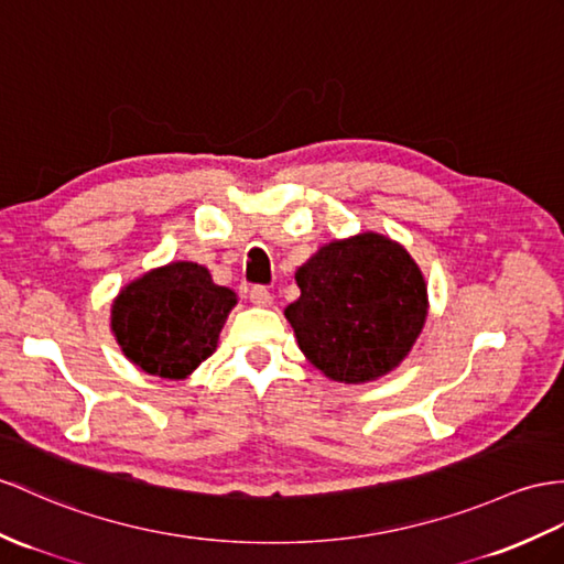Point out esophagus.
I'll return each instance as SVG.
<instances>
[{
    "label": "esophagus",
    "instance_id": "esophagus-1",
    "mask_svg": "<svg viewBox=\"0 0 564 564\" xmlns=\"http://www.w3.org/2000/svg\"><path fill=\"white\" fill-rule=\"evenodd\" d=\"M249 299H251V304L253 306H270L272 304V294H270V290L268 286H263V284H256L253 290H251V294H249Z\"/></svg>",
    "mask_w": 564,
    "mask_h": 564
}]
</instances>
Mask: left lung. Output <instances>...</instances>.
Masks as SVG:
<instances>
[{"mask_svg":"<svg viewBox=\"0 0 564 564\" xmlns=\"http://www.w3.org/2000/svg\"><path fill=\"white\" fill-rule=\"evenodd\" d=\"M301 296L286 306L299 347L327 378L368 382L414 347L429 308L423 274L386 237L359 235L323 246L296 270Z\"/></svg>","mask_w":564,"mask_h":564,"instance_id":"left-lung-1","label":"left lung"}]
</instances>
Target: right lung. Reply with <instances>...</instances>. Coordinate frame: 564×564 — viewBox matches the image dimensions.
Wrapping results in <instances>:
<instances>
[{
    "label": "right lung",
    "instance_id": "obj_1",
    "mask_svg": "<svg viewBox=\"0 0 564 564\" xmlns=\"http://www.w3.org/2000/svg\"><path fill=\"white\" fill-rule=\"evenodd\" d=\"M237 294L198 263H170L123 286L112 329L127 359L150 376L178 380L217 347Z\"/></svg>",
    "mask_w": 564,
    "mask_h": 564
}]
</instances>
